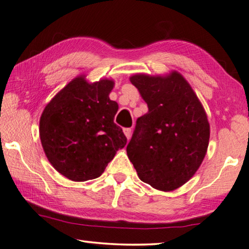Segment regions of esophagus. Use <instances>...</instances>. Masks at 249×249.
<instances>
[{"label": "esophagus", "mask_w": 249, "mask_h": 249, "mask_svg": "<svg viewBox=\"0 0 249 249\" xmlns=\"http://www.w3.org/2000/svg\"><path fill=\"white\" fill-rule=\"evenodd\" d=\"M124 134L127 137V140L131 139V134H132V129L131 128H124Z\"/></svg>", "instance_id": "esophagus-1"}]
</instances>
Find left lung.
Returning a JSON list of instances; mask_svg holds the SVG:
<instances>
[{
    "label": "left lung",
    "mask_w": 249,
    "mask_h": 249,
    "mask_svg": "<svg viewBox=\"0 0 249 249\" xmlns=\"http://www.w3.org/2000/svg\"><path fill=\"white\" fill-rule=\"evenodd\" d=\"M148 112L137 118L126 152L143 182L176 190L194 177L207 153L210 126L201 103L182 75L139 73L129 78Z\"/></svg>",
    "instance_id": "left-lung-1"
}]
</instances>
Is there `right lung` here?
Segmentation results:
<instances>
[{"mask_svg":"<svg viewBox=\"0 0 249 249\" xmlns=\"http://www.w3.org/2000/svg\"><path fill=\"white\" fill-rule=\"evenodd\" d=\"M114 81L72 79L51 99L40 118V140L48 160L72 181L101 177L127 139L114 123L118 105L110 101Z\"/></svg>","mask_w":249,"mask_h":249,"instance_id":"obj_1","label":"right lung"}]
</instances>
